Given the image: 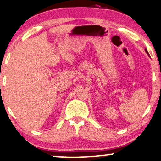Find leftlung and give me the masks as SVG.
<instances>
[{
    "mask_svg": "<svg viewBox=\"0 0 161 161\" xmlns=\"http://www.w3.org/2000/svg\"><path fill=\"white\" fill-rule=\"evenodd\" d=\"M145 51H146V53H147V54L148 55V56H149V53H148V51H147V50H146V49H145Z\"/></svg>",
    "mask_w": 161,
    "mask_h": 161,
    "instance_id": "8db88e82",
    "label": "left lung"
}]
</instances>
